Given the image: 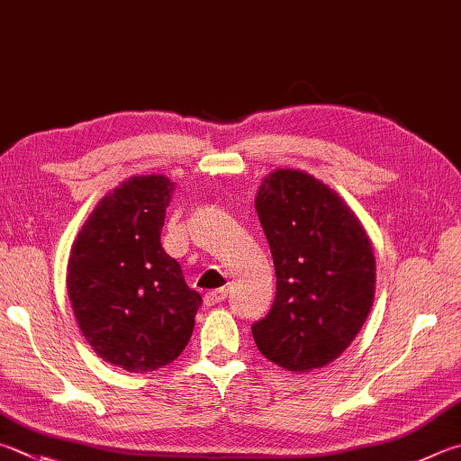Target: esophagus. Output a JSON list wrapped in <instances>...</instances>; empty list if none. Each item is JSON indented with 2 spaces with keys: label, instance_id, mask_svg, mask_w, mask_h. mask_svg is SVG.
<instances>
[{
  "label": "esophagus",
  "instance_id": "obj_1",
  "mask_svg": "<svg viewBox=\"0 0 461 461\" xmlns=\"http://www.w3.org/2000/svg\"><path fill=\"white\" fill-rule=\"evenodd\" d=\"M225 296H228V290H225V288H217V290L207 292V294L203 296V303H205L207 306H215V304H220Z\"/></svg>",
  "mask_w": 461,
  "mask_h": 461
}]
</instances>
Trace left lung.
I'll return each mask as SVG.
<instances>
[{
  "label": "left lung",
  "instance_id": "1",
  "mask_svg": "<svg viewBox=\"0 0 461 461\" xmlns=\"http://www.w3.org/2000/svg\"><path fill=\"white\" fill-rule=\"evenodd\" d=\"M276 267L272 311L254 322L256 347L292 373L345 353L369 316L376 267L371 240L337 191L298 169H276L256 194Z\"/></svg>",
  "mask_w": 461,
  "mask_h": 461
}]
</instances>
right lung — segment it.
Masks as SVG:
<instances>
[{
  "label": "right lung",
  "mask_w": 461,
  "mask_h": 461,
  "mask_svg": "<svg viewBox=\"0 0 461 461\" xmlns=\"http://www.w3.org/2000/svg\"><path fill=\"white\" fill-rule=\"evenodd\" d=\"M175 183L165 175L122 181L92 209L74 240L66 286L92 350L129 373L173 363L187 347L202 296L161 246Z\"/></svg>",
  "instance_id": "obj_1"
}]
</instances>
